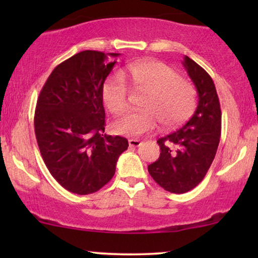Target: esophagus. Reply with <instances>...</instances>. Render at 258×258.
Wrapping results in <instances>:
<instances>
[{"mask_svg":"<svg viewBox=\"0 0 258 258\" xmlns=\"http://www.w3.org/2000/svg\"><path fill=\"white\" fill-rule=\"evenodd\" d=\"M140 144H141V141H140V140H137V139H132V140H129V146H130V147L136 148V147H139Z\"/></svg>","mask_w":258,"mask_h":258,"instance_id":"1","label":"esophagus"}]
</instances>
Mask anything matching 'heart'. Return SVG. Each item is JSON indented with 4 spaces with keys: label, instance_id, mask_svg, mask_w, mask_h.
<instances>
[{
    "label": "heart",
    "instance_id": "1",
    "mask_svg": "<svg viewBox=\"0 0 258 258\" xmlns=\"http://www.w3.org/2000/svg\"><path fill=\"white\" fill-rule=\"evenodd\" d=\"M146 94L140 112L123 116L112 124L115 133L125 136L148 134L160 123L172 128L186 121L196 108V90L189 81L178 77L174 69L160 61H141L126 66L121 74L109 76L102 87L104 105L114 115L128 108L129 90Z\"/></svg>",
    "mask_w": 258,
    "mask_h": 258
}]
</instances>
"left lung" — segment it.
I'll return each mask as SVG.
<instances>
[{"label": "left lung", "mask_w": 258, "mask_h": 258, "mask_svg": "<svg viewBox=\"0 0 258 258\" xmlns=\"http://www.w3.org/2000/svg\"><path fill=\"white\" fill-rule=\"evenodd\" d=\"M183 66L195 84L199 104L182 128L158 139L160 158L148 165L154 181L174 194H184L202 182L216 155L222 124L220 101L213 79L188 56Z\"/></svg>", "instance_id": "1"}]
</instances>
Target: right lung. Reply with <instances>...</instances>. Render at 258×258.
Here are the masks:
<instances>
[{
  "label": "right lung",
  "instance_id": "obj_1",
  "mask_svg": "<svg viewBox=\"0 0 258 258\" xmlns=\"http://www.w3.org/2000/svg\"><path fill=\"white\" fill-rule=\"evenodd\" d=\"M116 57L118 54H110ZM84 50L52 70L35 110V135L48 170L77 195L96 192L112 178L128 140L104 134L102 87L115 62Z\"/></svg>",
  "mask_w": 258,
  "mask_h": 258
}]
</instances>
